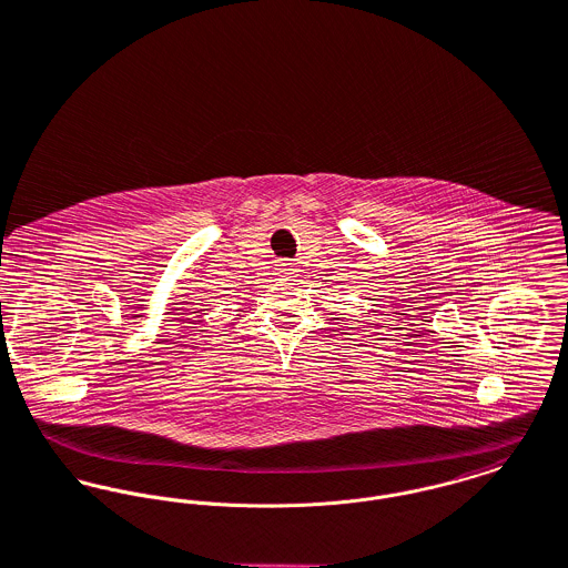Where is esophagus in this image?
Here are the masks:
<instances>
[{
	"label": "esophagus",
	"mask_w": 568,
	"mask_h": 568,
	"mask_svg": "<svg viewBox=\"0 0 568 568\" xmlns=\"http://www.w3.org/2000/svg\"><path fill=\"white\" fill-rule=\"evenodd\" d=\"M278 274H281L283 281H290V278L296 276V267H294L292 263H283V265L278 267Z\"/></svg>",
	"instance_id": "obj_1"
}]
</instances>
